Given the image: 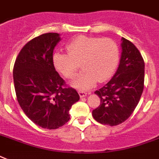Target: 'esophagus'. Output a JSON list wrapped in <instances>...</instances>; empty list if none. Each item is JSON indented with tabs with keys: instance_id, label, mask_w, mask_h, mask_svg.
<instances>
[{
	"instance_id": "esophagus-1",
	"label": "esophagus",
	"mask_w": 159,
	"mask_h": 159,
	"mask_svg": "<svg viewBox=\"0 0 159 159\" xmlns=\"http://www.w3.org/2000/svg\"><path fill=\"white\" fill-rule=\"evenodd\" d=\"M78 93H79V96L81 98L87 97V93L86 92H84V91H79V92H78Z\"/></svg>"
}]
</instances>
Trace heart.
I'll return each instance as SVG.
<instances>
[{"instance_id": "b5f03b06", "label": "heart", "mask_w": 159, "mask_h": 159, "mask_svg": "<svg viewBox=\"0 0 159 159\" xmlns=\"http://www.w3.org/2000/svg\"><path fill=\"white\" fill-rule=\"evenodd\" d=\"M68 53L56 52L53 60L55 68L67 78H72L81 67L84 70L71 82L80 90L92 88L98 82L109 79L119 62L118 45L108 38L81 35L67 46Z\"/></svg>"}]
</instances>
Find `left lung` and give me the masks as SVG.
<instances>
[{"label":"left lung","mask_w":159,"mask_h":159,"mask_svg":"<svg viewBox=\"0 0 159 159\" xmlns=\"http://www.w3.org/2000/svg\"><path fill=\"white\" fill-rule=\"evenodd\" d=\"M121 56L118 69L104 87L95 92L101 105L92 111L99 123L117 125L131 116L140 100L144 82V62L130 41L121 39Z\"/></svg>","instance_id":"1"}]
</instances>
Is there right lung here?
<instances>
[{
  "label": "right lung",
  "mask_w": 159,
  "mask_h": 159,
  "mask_svg": "<svg viewBox=\"0 0 159 159\" xmlns=\"http://www.w3.org/2000/svg\"><path fill=\"white\" fill-rule=\"evenodd\" d=\"M59 34L47 33L24 46L13 69L19 104L27 117L43 129H54L69 120V111L80 99L77 91L63 88L64 81L55 70L53 53Z\"/></svg>",
  "instance_id": "add662e5"
}]
</instances>
